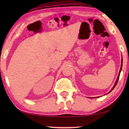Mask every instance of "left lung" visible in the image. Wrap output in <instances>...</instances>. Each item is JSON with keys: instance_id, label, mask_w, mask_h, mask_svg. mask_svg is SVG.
<instances>
[{"instance_id": "left-lung-1", "label": "left lung", "mask_w": 129, "mask_h": 129, "mask_svg": "<svg viewBox=\"0 0 129 129\" xmlns=\"http://www.w3.org/2000/svg\"><path fill=\"white\" fill-rule=\"evenodd\" d=\"M122 60H121V68H120V70H119V74H118V77H117V80H116V81H115V84H114V86L113 87V88L111 89V90L109 91V92L108 93H109L110 92V91H112L113 89H114V88H115V86L117 85V82H118V80H119V75H120V73H121V70H122Z\"/></svg>"}]
</instances>
